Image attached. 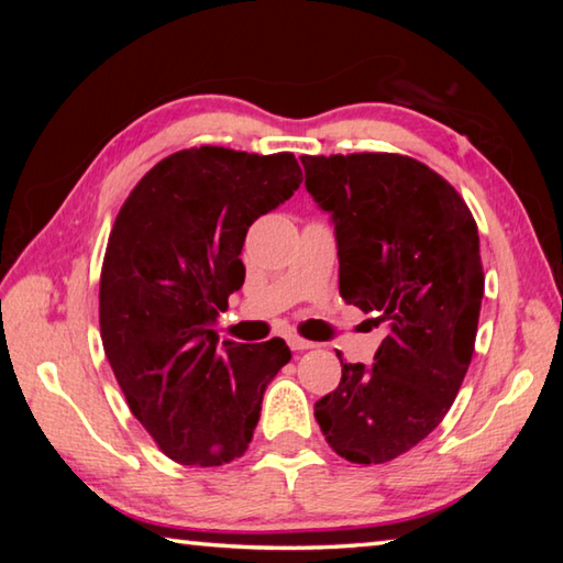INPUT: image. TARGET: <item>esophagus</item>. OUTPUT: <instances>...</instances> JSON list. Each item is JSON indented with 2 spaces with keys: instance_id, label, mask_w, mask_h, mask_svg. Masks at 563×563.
I'll return each instance as SVG.
<instances>
[{
  "instance_id": "esophagus-1",
  "label": "esophagus",
  "mask_w": 563,
  "mask_h": 563,
  "mask_svg": "<svg viewBox=\"0 0 563 563\" xmlns=\"http://www.w3.org/2000/svg\"><path fill=\"white\" fill-rule=\"evenodd\" d=\"M288 345H290V350H298V352H302V350L316 347V342L302 340V338H298V335H288Z\"/></svg>"
}]
</instances>
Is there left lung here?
I'll list each match as a JSON object with an SVG mask.
<instances>
[{"instance_id":"obj_1","label":"left lung","mask_w":563,"mask_h":563,"mask_svg":"<svg viewBox=\"0 0 563 563\" xmlns=\"http://www.w3.org/2000/svg\"><path fill=\"white\" fill-rule=\"evenodd\" d=\"M300 161L335 225L340 295L387 325L373 365L340 360V385L318 399L316 419L347 462L383 464L422 442L460 393L484 295L479 233L462 196L415 158Z\"/></svg>"}]
</instances>
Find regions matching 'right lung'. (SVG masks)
<instances>
[{
  "mask_svg": "<svg viewBox=\"0 0 563 563\" xmlns=\"http://www.w3.org/2000/svg\"><path fill=\"white\" fill-rule=\"evenodd\" d=\"M292 154L201 146L166 156L121 206L99 285L101 342L133 417L178 464L243 456L285 340H223L218 312L245 280V233L288 201Z\"/></svg>",
  "mask_w": 563,
  "mask_h": 563,
  "instance_id": "right-lung-1",
  "label": "right lung"
}]
</instances>
